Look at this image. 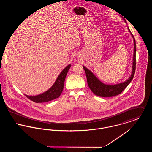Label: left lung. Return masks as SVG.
Returning <instances> with one entry per match:
<instances>
[{
  "label": "left lung",
  "mask_w": 152,
  "mask_h": 152,
  "mask_svg": "<svg viewBox=\"0 0 152 152\" xmlns=\"http://www.w3.org/2000/svg\"><path fill=\"white\" fill-rule=\"evenodd\" d=\"M125 23L126 22L125 20L122 18ZM128 30L130 32L133 40L134 43V51H133V63H132V71L129 78L125 81L120 83L119 84L114 85H109L106 84L101 82L94 74V73L88 69L85 66H83L87 76V83L88 87L91 90V91L97 96L101 97H112L120 94L126 87L130 84L132 81L134 74L135 72L136 69V42L134 36L131 33L129 27H128Z\"/></svg>",
  "instance_id": "1"
}]
</instances>
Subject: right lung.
Here are the masks:
<instances>
[{
  "label": "right lung",
  "instance_id": "right-lung-1",
  "mask_svg": "<svg viewBox=\"0 0 152 152\" xmlns=\"http://www.w3.org/2000/svg\"><path fill=\"white\" fill-rule=\"evenodd\" d=\"M71 66V64H68L63 69L52 87L45 92L36 96H29L27 95H25L28 99L36 103L46 102L58 98L60 96L63 90L65 77Z\"/></svg>",
  "mask_w": 152,
  "mask_h": 152
}]
</instances>
